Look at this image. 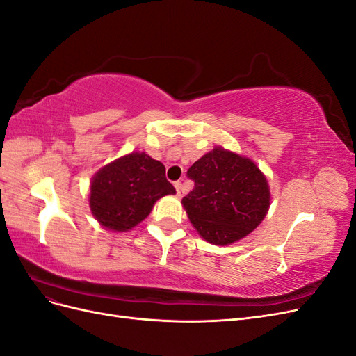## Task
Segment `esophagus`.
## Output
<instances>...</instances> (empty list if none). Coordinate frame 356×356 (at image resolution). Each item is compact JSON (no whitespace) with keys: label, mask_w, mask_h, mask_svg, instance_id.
I'll list each match as a JSON object with an SVG mask.
<instances>
[{"label":"esophagus","mask_w":356,"mask_h":356,"mask_svg":"<svg viewBox=\"0 0 356 356\" xmlns=\"http://www.w3.org/2000/svg\"><path fill=\"white\" fill-rule=\"evenodd\" d=\"M175 188H177V196H178V197H182V196L186 195L184 186H182L181 181H177V182H175Z\"/></svg>","instance_id":"obj_1"}]
</instances>
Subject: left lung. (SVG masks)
Instances as JSON below:
<instances>
[{"label":"left lung","instance_id":"1","mask_svg":"<svg viewBox=\"0 0 356 356\" xmlns=\"http://www.w3.org/2000/svg\"><path fill=\"white\" fill-rule=\"evenodd\" d=\"M187 177L195 188L182 197V204L209 243L239 241L266 217L270 193L264 175L250 159L213 148L187 170Z\"/></svg>","mask_w":356,"mask_h":356}]
</instances>
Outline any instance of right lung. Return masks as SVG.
<instances>
[{
  "label": "right lung",
  "mask_w": 356,
  "mask_h": 356,
  "mask_svg": "<svg viewBox=\"0 0 356 356\" xmlns=\"http://www.w3.org/2000/svg\"><path fill=\"white\" fill-rule=\"evenodd\" d=\"M175 188L165 166L145 153H132L105 166L92 179L90 209L105 229L126 232L152 212L153 204Z\"/></svg>",
  "instance_id": "1"
}]
</instances>
